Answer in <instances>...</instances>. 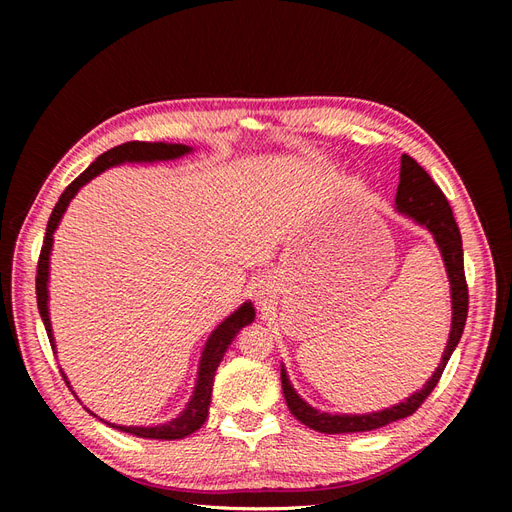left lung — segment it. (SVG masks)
<instances>
[{"label":"left lung","instance_id":"8db88e82","mask_svg":"<svg viewBox=\"0 0 512 512\" xmlns=\"http://www.w3.org/2000/svg\"><path fill=\"white\" fill-rule=\"evenodd\" d=\"M395 205L401 213L410 215L418 224H423L429 228V232L436 239L446 273H448V282H451V299H453V327L451 335H448V344L444 350L442 361L438 369L433 371V376L429 382L423 386L421 391L414 393L401 404L386 408L382 412H371V414H327V412H318L312 406H307L305 401L297 395V391L292 389L286 371L282 369V389H284V399L292 412V416H297L299 421L307 427H312L320 433H354V431H371L384 427L389 423L399 421V418H406L414 414L418 408L425 404V399L431 395V391L436 389V384L442 378V371L451 359L453 350L457 348L463 327H466V318H468V282H466V271H463V247H461V232L459 226L453 218V209L448 205L446 196L442 190L433 181L427 170L418 164L410 156H401V170H399V185H397V196H395Z\"/></svg>","mask_w":512,"mask_h":512}]
</instances>
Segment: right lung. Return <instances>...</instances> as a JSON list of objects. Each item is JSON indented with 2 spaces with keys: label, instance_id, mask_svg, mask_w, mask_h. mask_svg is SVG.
I'll return each instance as SVG.
<instances>
[{
  "label": "right lung",
  "instance_id": "add662e5",
  "mask_svg": "<svg viewBox=\"0 0 512 512\" xmlns=\"http://www.w3.org/2000/svg\"><path fill=\"white\" fill-rule=\"evenodd\" d=\"M192 149L185 145H168V143H141V141H132V143H123L119 147L108 149L102 156L96 158V162H91V166L76 177L64 194L59 196L57 205L51 213L49 224H46V235L44 243L40 250L38 258V271H36V299H38V309H40V318L44 322L46 335H49V342L53 344V331H51V320H49V307H46V301H49V290H46V282H49V256H51V245H53V232L64 215L66 207L70 205V200L74 194L79 192L87 181L100 175L102 170L123 164V162H156V160H175L183 153H190ZM254 307L252 303H243L235 314L228 316L218 329H215L209 337V342L205 346L203 359H200V369H198V382L192 395V401L188 408L183 410L181 416L173 418V421L166 425H156V427H123V425H113L115 429H121L126 433H132L136 438H149V440H179L190 436L196 429L203 427L205 418L209 414V404H211V391H213V376L215 369H218L220 361L224 359L226 348L232 344V339L237 337V333L247 327L254 320ZM66 380V376H64Z\"/></svg>",
  "mask_w": 512,
  "mask_h": 512
}]
</instances>
